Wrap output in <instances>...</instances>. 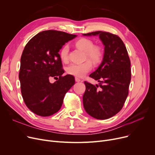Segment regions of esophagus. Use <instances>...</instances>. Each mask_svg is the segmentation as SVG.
I'll return each mask as SVG.
<instances>
[{"label":"esophagus","mask_w":155,"mask_h":155,"mask_svg":"<svg viewBox=\"0 0 155 155\" xmlns=\"http://www.w3.org/2000/svg\"><path fill=\"white\" fill-rule=\"evenodd\" d=\"M75 82H82V80H81L79 78H77V77H75Z\"/></svg>","instance_id":"1"}]
</instances>
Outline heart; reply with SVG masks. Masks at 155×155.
Listing matches in <instances>:
<instances>
[{
	"instance_id": "heart-1",
	"label": "heart",
	"mask_w": 155,
	"mask_h": 155,
	"mask_svg": "<svg viewBox=\"0 0 155 155\" xmlns=\"http://www.w3.org/2000/svg\"><path fill=\"white\" fill-rule=\"evenodd\" d=\"M76 46L85 53V58L91 61L95 64L98 63L102 56V51L101 47L95 46L93 41L87 38H82L78 40L75 43ZM69 46L64 45L60 50V57L63 61L68 59ZM90 61L84 63H72L67 68V71L69 74L77 77H83L92 68V64Z\"/></svg>"
}]
</instances>
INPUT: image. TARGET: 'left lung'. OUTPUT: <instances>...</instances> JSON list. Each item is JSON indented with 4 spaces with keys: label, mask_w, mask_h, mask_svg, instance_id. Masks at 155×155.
Wrapping results in <instances>:
<instances>
[{
    "label": "left lung",
    "mask_w": 155,
    "mask_h": 155,
    "mask_svg": "<svg viewBox=\"0 0 155 155\" xmlns=\"http://www.w3.org/2000/svg\"><path fill=\"white\" fill-rule=\"evenodd\" d=\"M83 35L99 36L104 46L103 60L90 75L99 84L84 82V107L91 116L107 119L117 114L126 100L131 78V61L123 41L117 35L104 31Z\"/></svg>",
    "instance_id": "1"
}]
</instances>
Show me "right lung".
<instances>
[{
  "label": "right lung",
  "mask_w": 155,
  "mask_h": 155,
  "mask_svg": "<svg viewBox=\"0 0 155 155\" xmlns=\"http://www.w3.org/2000/svg\"><path fill=\"white\" fill-rule=\"evenodd\" d=\"M75 37L62 31H44L32 38L24 49L19 74L21 94L26 106L38 116H50L58 112L65 94L75 84L73 76H62L58 52ZM51 77L58 80L51 84Z\"/></svg>",
  "instance_id": "obj_1"
}]
</instances>
